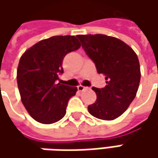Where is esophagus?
I'll return each mask as SVG.
<instances>
[{
  "label": "esophagus",
  "instance_id": "esophagus-1",
  "mask_svg": "<svg viewBox=\"0 0 158 158\" xmlns=\"http://www.w3.org/2000/svg\"><path fill=\"white\" fill-rule=\"evenodd\" d=\"M88 87H83L82 85H79L78 87H77V89L79 90V91H83V90H86V89H88Z\"/></svg>",
  "mask_w": 158,
  "mask_h": 158
}]
</instances>
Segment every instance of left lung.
I'll list each match as a JSON object with an SVG mask.
<instances>
[{"instance_id": "obj_1", "label": "left lung", "mask_w": 158, "mask_h": 158, "mask_svg": "<svg viewBox=\"0 0 158 158\" xmlns=\"http://www.w3.org/2000/svg\"><path fill=\"white\" fill-rule=\"evenodd\" d=\"M82 47L106 80L105 88L93 87L97 100L88 106L96 118L112 120L119 117L135 98L141 79L140 63L130 46L103 34L77 35Z\"/></svg>"}]
</instances>
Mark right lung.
I'll return each mask as SVG.
<instances>
[{"label": "right lung", "instance_id": "1", "mask_svg": "<svg viewBox=\"0 0 158 158\" xmlns=\"http://www.w3.org/2000/svg\"><path fill=\"white\" fill-rule=\"evenodd\" d=\"M75 36H54L41 40L22 55L17 68V85L22 103L38 122L52 124L63 118L76 87L60 84L62 60L79 49Z\"/></svg>", "mask_w": 158, "mask_h": 158}]
</instances>
